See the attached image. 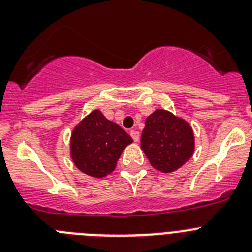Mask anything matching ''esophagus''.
<instances>
[{
	"label": "esophagus",
	"instance_id": "obj_1",
	"mask_svg": "<svg viewBox=\"0 0 252 252\" xmlns=\"http://www.w3.org/2000/svg\"><path fill=\"white\" fill-rule=\"evenodd\" d=\"M130 135H131V137H132L133 141H135V142L139 141V139H140V133H139V131H135V130L130 131Z\"/></svg>",
	"mask_w": 252,
	"mask_h": 252
}]
</instances>
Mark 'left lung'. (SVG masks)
<instances>
[{
	"mask_svg": "<svg viewBox=\"0 0 252 252\" xmlns=\"http://www.w3.org/2000/svg\"><path fill=\"white\" fill-rule=\"evenodd\" d=\"M141 149L149 161L161 173L183 166L194 153V135L186 120L166 110L154 111L145 121Z\"/></svg>",
	"mask_w": 252,
	"mask_h": 252,
	"instance_id": "1",
	"label": "left lung"
}]
</instances>
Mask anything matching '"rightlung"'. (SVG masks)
Returning a JSON list of instances; mask_svg holds the SVG:
<instances>
[{"label": "right lung", "mask_w": 252, "mask_h": 252, "mask_svg": "<svg viewBox=\"0 0 252 252\" xmlns=\"http://www.w3.org/2000/svg\"><path fill=\"white\" fill-rule=\"evenodd\" d=\"M132 139L119 125L107 120L99 110L86 116L70 137V157L84 174L103 178L117 165L121 153Z\"/></svg>", "instance_id": "obj_1"}]
</instances>
